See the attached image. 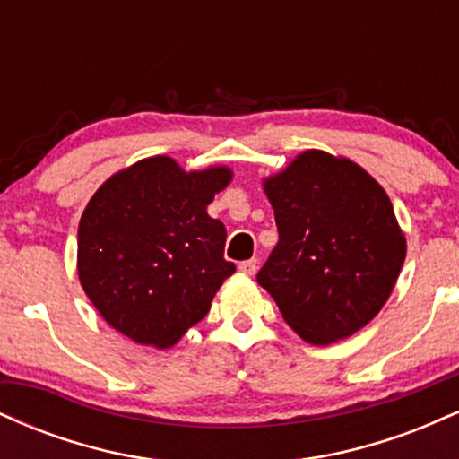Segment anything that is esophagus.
<instances>
[{"mask_svg":"<svg viewBox=\"0 0 459 459\" xmlns=\"http://www.w3.org/2000/svg\"><path fill=\"white\" fill-rule=\"evenodd\" d=\"M256 267H259V261L256 259H247V261L239 263V272L246 273V276H255Z\"/></svg>","mask_w":459,"mask_h":459,"instance_id":"esophagus-1","label":"esophagus"}]
</instances>
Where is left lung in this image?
<instances>
[{
    "instance_id": "1",
    "label": "left lung",
    "mask_w": 459,
    "mask_h": 459,
    "mask_svg": "<svg viewBox=\"0 0 459 459\" xmlns=\"http://www.w3.org/2000/svg\"><path fill=\"white\" fill-rule=\"evenodd\" d=\"M265 194L278 244L256 282L304 341L347 339L380 313L405 259L386 192L356 163L307 151Z\"/></svg>"
}]
</instances>
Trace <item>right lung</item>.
Segmentation results:
<instances>
[{"label": "right lung", "instance_id": "right-lung-1", "mask_svg": "<svg viewBox=\"0 0 459 459\" xmlns=\"http://www.w3.org/2000/svg\"><path fill=\"white\" fill-rule=\"evenodd\" d=\"M229 181V168L187 175L170 157H151L99 187L79 220L77 270L112 328L170 347L209 313L235 272L224 224L207 213Z\"/></svg>", "mask_w": 459, "mask_h": 459}]
</instances>
